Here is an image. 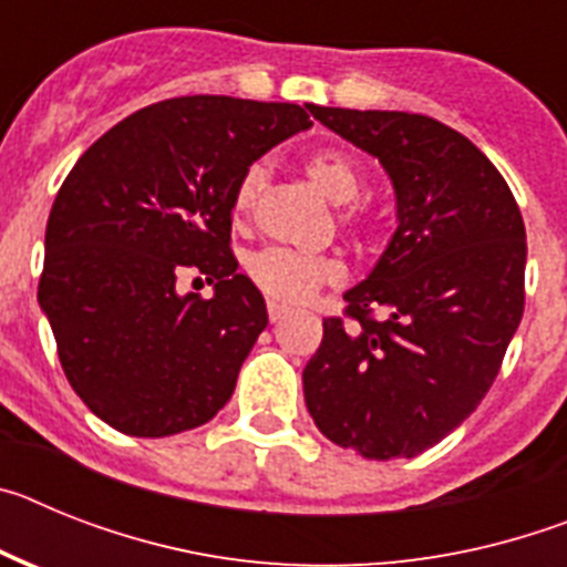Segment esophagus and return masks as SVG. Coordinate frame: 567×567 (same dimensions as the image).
Returning a JSON list of instances; mask_svg holds the SVG:
<instances>
[{"label": "esophagus", "instance_id": "34e87169", "mask_svg": "<svg viewBox=\"0 0 567 567\" xmlns=\"http://www.w3.org/2000/svg\"><path fill=\"white\" fill-rule=\"evenodd\" d=\"M267 315L272 323H278V320H284L289 315V307H284V303H275V300H269L267 303Z\"/></svg>", "mask_w": 567, "mask_h": 567}]
</instances>
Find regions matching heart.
Returning a JSON list of instances; mask_svg holds the SVG:
<instances>
[{
    "mask_svg": "<svg viewBox=\"0 0 567 567\" xmlns=\"http://www.w3.org/2000/svg\"><path fill=\"white\" fill-rule=\"evenodd\" d=\"M309 182L320 193L332 198L334 204H343L338 213L340 224L352 233H365L372 227V213L360 202H354L363 189V169L354 162L352 155L343 150H315L303 162ZM267 182L264 164H252L244 169V175L235 184L233 193V213L235 218H247L255 209L258 193ZM247 275L255 287L267 298L280 300V303H303L312 298L320 287L338 284L343 278V267L334 255L323 252H298V249L267 247L260 252H252L247 258Z\"/></svg>",
    "mask_w": 567,
    "mask_h": 567,
    "instance_id": "heart-1",
    "label": "heart"
}]
</instances>
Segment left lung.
Wrapping results in <instances>:
<instances>
[{"label":"left lung","mask_w":567,"mask_h":567,"mask_svg":"<svg viewBox=\"0 0 567 567\" xmlns=\"http://www.w3.org/2000/svg\"><path fill=\"white\" fill-rule=\"evenodd\" d=\"M378 155L398 233L303 369L315 425L365 460L417 457L488 394L525 309V224L499 169L457 130L394 110L318 107ZM384 318H377V309Z\"/></svg>","instance_id":"8db88e82"}]
</instances>
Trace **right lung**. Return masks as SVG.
I'll use <instances>...</instances> for the list:
<instances>
[{
  "mask_svg": "<svg viewBox=\"0 0 567 567\" xmlns=\"http://www.w3.org/2000/svg\"><path fill=\"white\" fill-rule=\"evenodd\" d=\"M312 104L182 96L150 104L90 144L44 233L39 303L59 363L90 412L130 437L204 425L235 392L267 329L238 275L233 193L275 144L312 127ZM198 271L213 299L177 292Z\"/></svg>",
  "mask_w": 567,
  "mask_h": 567,
  "instance_id": "right-lung-1",
  "label": "right lung"
}]
</instances>
